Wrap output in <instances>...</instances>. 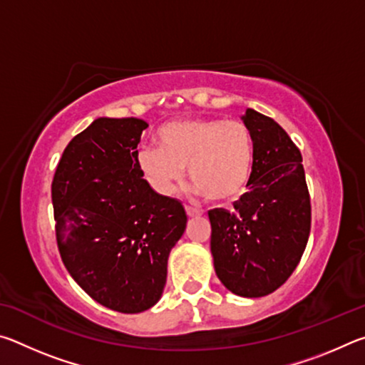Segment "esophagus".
I'll use <instances>...</instances> for the list:
<instances>
[{
    "label": "esophagus",
    "mask_w": 365,
    "mask_h": 365,
    "mask_svg": "<svg viewBox=\"0 0 365 365\" xmlns=\"http://www.w3.org/2000/svg\"><path fill=\"white\" fill-rule=\"evenodd\" d=\"M185 211H187L188 217H197V215H201L200 209H195V207H190V206L185 207Z\"/></svg>",
    "instance_id": "1"
}]
</instances>
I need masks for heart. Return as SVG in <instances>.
Masks as SVG:
<instances>
[{
  "mask_svg": "<svg viewBox=\"0 0 365 365\" xmlns=\"http://www.w3.org/2000/svg\"><path fill=\"white\" fill-rule=\"evenodd\" d=\"M156 140L159 146L140 148L137 165L158 193H172L185 168L196 193L217 205H232L248 190L255 140L245 123L190 117L160 125Z\"/></svg>",
  "mask_w": 365,
  "mask_h": 365,
  "instance_id": "obj_1",
  "label": "heart"
}]
</instances>
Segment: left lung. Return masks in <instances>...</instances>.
Here are the masks:
<instances>
[{
  "mask_svg": "<svg viewBox=\"0 0 365 365\" xmlns=\"http://www.w3.org/2000/svg\"><path fill=\"white\" fill-rule=\"evenodd\" d=\"M242 120L255 140L250 191L235 212L209 211L214 269L228 292L261 298L288 280L306 250L311 200L302 156L274 119L248 108Z\"/></svg>",
  "mask_w": 365,
  "mask_h": 365,
  "instance_id": "left-lung-1",
  "label": "left lung"
}]
</instances>
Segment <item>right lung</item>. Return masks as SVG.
Listing matches in <instances>:
<instances>
[{
  "label": "right lung",
  "instance_id": "1",
  "mask_svg": "<svg viewBox=\"0 0 365 365\" xmlns=\"http://www.w3.org/2000/svg\"><path fill=\"white\" fill-rule=\"evenodd\" d=\"M148 123L98 117L73 137L51 185L61 259L96 302L137 314L163 296L168 259L187 227L180 201L156 193L137 165Z\"/></svg>",
  "mask_w": 365,
  "mask_h": 365
}]
</instances>
